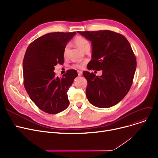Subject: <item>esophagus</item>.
<instances>
[{
  "label": "esophagus",
  "instance_id": "obj_1",
  "mask_svg": "<svg viewBox=\"0 0 158 158\" xmlns=\"http://www.w3.org/2000/svg\"><path fill=\"white\" fill-rule=\"evenodd\" d=\"M77 72H78V76H82V72L81 70H79Z\"/></svg>",
  "mask_w": 158,
  "mask_h": 158
}]
</instances>
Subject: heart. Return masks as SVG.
Segmentation results:
<instances>
[{
	"label": "heart",
	"mask_w": 158,
	"mask_h": 158,
	"mask_svg": "<svg viewBox=\"0 0 158 158\" xmlns=\"http://www.w3.org/2000/svg\"><path fill=\"white\" fill-rule=\"evenodd\" d=\"M74 43L78 48H79L81 51L84 52L86 51V50L90 48V44L88 41V40L82 36H77L74 39ZM67 52H68V47H66L64 48V51H63V56L64 57L66 56ZM83 66H84L83 63H77L74 64L72 66V68L75 69H82Z\"/></svg>",
	"instance_id": "obj_1"
}]
</instances>
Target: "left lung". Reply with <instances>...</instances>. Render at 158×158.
I'll use <instances>...</instances> for the list:
<instances>
[{
  "label": "left lung",
  "mask_w": 158,
  "mask_h": 158,
  "mask_svg": "<svg viewBox=\"0 0 158 158\" xmlns=\"http://www.w3.org/2000/svg\"><path fill=\"white\" fill-rule=\"evenodd\" d=\"M91 41L92 60L88 69L102 70V75L83 72L88 81V101L101 108L120 102L129 91L136 69V57L125 36L111 31H78Z\"/></svg>",
  "instance_id": "left-lung-1"
}]
</instances>
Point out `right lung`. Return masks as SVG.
I'll list each match as a JSON object with an SVG mask.
<instances>
[{
    "instance_id": "add662e5",
    "label": "right lung",
    "mask_w": 158,
    "mask_h": 158,
    "mask_svg": "<svg viewBox=\"0 0 158 158\" xmlns=\"http://www.w3.org/2000/svg\"><path fill=\"white\" fill-rule=\"evenodd\" d=\"M76 32H51L40 36L29 45L23 61V84L39 108L56 114L69 107L67 92L77 76L69 70L62 78L56 77L54 66L64 62L63 51Z\"/></svg>"
}]
</instances>
